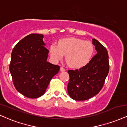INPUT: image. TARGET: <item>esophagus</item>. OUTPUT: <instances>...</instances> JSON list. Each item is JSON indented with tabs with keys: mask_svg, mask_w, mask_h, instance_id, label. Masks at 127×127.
Here are the masks:
<instances>
[{
	"mask_svg": "<svg viewBox=\"0 0 127 127\" xmlns=\"http://www.w3.org/2000/svg\"><path fill=\"white\" fill-rule=\"evenodd\" d=\"M65 70V69L64 68H63V67H60V71H64Z\"/></svg>",
	"mask_w": 127,
	"mask_h": 127,
	"instance_id": "34e87169",
	"label": "esophagus"
}]
</instances>
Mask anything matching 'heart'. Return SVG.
Returning a JSON list of instances; mask_svg holds the SVG:
<instances>
[{
  "label": "heart",
  "mask_w": 127,
  "mask_h": 127,
  "mask_svg": "<svg viewBox=\"0 0 127 127\" xmlns=\"http://www.w3.org/2000/svg\"><path fill=\"white\" fill-rule=\"evenodd\" d=\"M51 57L56 62L62 60L65 55L67 64L71 67L79 68L91 61L94 53V45L90 41L70 37L59 41V45L50 46Z\"/></svg>",
  "instance_id": "1"
}]
</instances>
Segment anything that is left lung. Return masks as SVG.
Wrapping results in <instances>:
<instances>
[{"mask_svg": "<svg viewBox=\"0 0 127 127\" xmlns=\"http://www.w3.org/2000/svg\"><path fill=\"white\" fill-rule=\"evenodd\" d=\"M97 54L83 67L68 70L70 80L68 94L76 100H85L94 97L102 89L109 70L107 50L96 39H92Z\"/></svg>", "mask_w": 127, "mask_h": 127, "instance_id": "8db88e82", "label": "left lung"}]
</instances>
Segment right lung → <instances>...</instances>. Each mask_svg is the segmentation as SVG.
I'll return each mask as SVG.
<instances>
[{
  "label": "right lung",
  "instance_id": "1",
  "mask_svg": "<svg viewBox=\"0 0 127 127\" xmlns=\"http://www.w3.org/2000/svg\"><path fill=\"white\" fill-rule=\"evenodd\" d=\"M44 35L31 33L15 45L9 65L13 85L21 94L38 98L44 94L50 80L59 71L60 66L47 62L49 51Z\"/></svg>",
  "mask_w": 127,
  "mask_h": 127
}]
</instances>
